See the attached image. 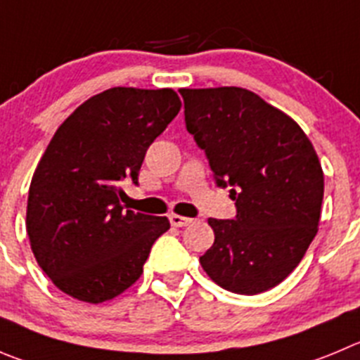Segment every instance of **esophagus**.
Masks as SVG:
<instances>
[{
  "label": "esophagus",
  "mask_w": 360,
  "mask_h": 360,
  "mask_svg": "<svg viewBox=\"0 0 360 360\" xmlns=\"http://www.w3.org/2000/svg\"><path fill=\"white\" fill-rule=\"evenodd\" d=\"M191 218H186V217H181V214H170V224H172L174 227H186L191 224Z\"/></svg>",
  "instance_id": "34e87169"
}]
</instances>
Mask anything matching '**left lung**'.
I'll list each match as a JSON object with an SVG mask.
<instances>
[{
  "label": "left lung",
  "mask_w": 360,
  "mask_h": 360,
  "mask_svg": "<svg viewBox=\"0 0 360 360\" xmlns=\"http://www.w3.org/2000/svg\"><path fill=\"white\" fill-rule=\"evenodd\" d=\"M188 133L217 184L231 186L234 220L210 218L214 243L200 257L224 290L257 295L281 284L318 233L323 170L302 127L240 86L181 89Z\"/></svg>",
  "instance_id": "obj_1"
}]
</instances>
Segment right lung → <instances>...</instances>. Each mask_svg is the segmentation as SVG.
<instances>
[{
  "label": "right lung",
  "instance_id": "1",
  "mask_svg": "<svg viewBox=\"0 0 360 360\" xmlns=\"http://www.w3.org/2000/svg\"><path fill=\"white\" fill-rule=\"evenodd\" d=\"M172 89L113 86L74 110L32 177L26 231L33 256L60 291L101 304L133 286L167 217L124 210L147 149L179 113Z\"/></svg>",
  "mask_w": 360,
  "mask_h": 360
}]
</instances>
